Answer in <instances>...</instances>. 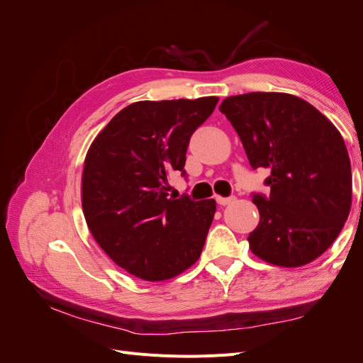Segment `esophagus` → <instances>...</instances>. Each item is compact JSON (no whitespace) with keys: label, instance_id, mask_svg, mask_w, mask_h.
<instances>
[{"label":"esophagus","instance_id":"obj_1","mask_svg":"<svg viewBox=\"0 0 363 363\" xmlns=\"http://www.w3.org/2000/svg\"><path fill=\"white\" fill-rule=\"evenodd\" d=\"M216 203L218 204H221V206H227V204H230L232 201H235V196L232 195V196H221V195H216Z\"/></svg>","mask_w":363,"mask_h":363}]
</instances>
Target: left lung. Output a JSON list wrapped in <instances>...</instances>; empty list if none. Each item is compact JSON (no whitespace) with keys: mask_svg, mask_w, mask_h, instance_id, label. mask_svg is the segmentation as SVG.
I'll return each instance as SVG.
<instances>
[{"mask_svg":"<svg viewBox=\"0 0 363 363\" xmlns=\"http://www.w3.org/2000/svg\"><path fill=\"white\" fill-rule=\"evenodd\" d=\"M219 111L242 140L251 168L269 171V195L251 194L260 213L248 236L251 251L286 268L321 256L351 207V164L336 127L312 104L280 92L228 96Z\"/></svg>","mask_w":363,"mask_h":363,"instance_id":"1","label":"left lung"}]
</instances>
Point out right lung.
Wrapping results in <instances>:
<instances>
[{"instance_id": "right-lung-1", "label": "right lung", "mask_w": 363, "mask_h": 363, "mask_svg": "<svg viewBox=\"0 0 363 363\" xmlns=\"http://www.w3.org/2000/svg\"><path fill=\"white\" fill-rule=\"evenodd\" d=\"M218 100L133 103L87 151L82 180L87 227L118 267L142 280L172 279L201 255L216 203L169 196L168 177H186L191 136Z\"/></svg>"}]
</instances>
